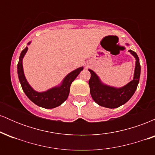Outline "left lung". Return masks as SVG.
Listing matches in <instances>:
<instances>
[{"instance_id":"obj_1","label":"left lung","mask_w":155,"mask_h":155,"mask_svg":"<svg viewBox=\"0 0 155 155\" xmlns=\"http://www.w3.org/2000/svg\"><path fill=\"white\" fill-rule=\"evenodd\" d=\"M128 46V44H126ZM130 53L136 58L133 79L122 87H114L105 84L101 81L99 76L91 69H88L91 76L89 80L90 94L96 104L106 108H115L127 103L136 92L140 74L139 58L135 51L130 49Z\"/></svg>"}]
</instances>
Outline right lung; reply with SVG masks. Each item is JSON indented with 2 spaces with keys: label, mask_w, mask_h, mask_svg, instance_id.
<instances>
[{
  "label": "right lung",
  "mask_w": 155,
  "mask_h": 155,
  "mask_svg": "<svg viewBox=\"0 0 155 155\" xmlns=\"http://www.w3.org/2000/svg\"><path fill=\"white\" fill-rule=\"evenodd\" d=\"M31 43V42L30 41L28 45ZM28 49V47H26L22 51L17 64V74L23 91L32 102L40 107L44 108H54L58 107L63 104L64 101H66L70 92L71 84L77 77L80 72L83 70L84 68L80 67L69 73L58 86L49 89L47 91L37 92L28 82L23 71L22 60Z\"/></svg>",
  "instance_id": "obj_1"
}]
</instances>
